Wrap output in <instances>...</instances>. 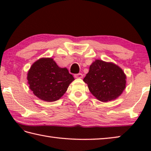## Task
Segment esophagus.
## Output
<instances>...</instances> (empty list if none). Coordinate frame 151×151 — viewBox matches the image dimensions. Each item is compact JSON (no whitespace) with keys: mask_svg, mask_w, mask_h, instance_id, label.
I'll use <instances>...</instances> for the list:
<instances>
[{"mask_svg":"<svg viewBox=\"0 0 151 151\" xmlns=\"http://www.w3.org/2000/svg\"><path fill=\"white\" fill-rule=\"evenodd\" d=\"M74 76H75V77L76 78H82L83 77V74L78 73V74H75V75H74Z\"/></svg>","mask_w":151,"mask_h":151,"instance_id":"obj_1","label":"esophagus"}]
</instances>
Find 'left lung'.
Here are the masks:
<instances>
[{"label": "left lung", "mask_w": 151, "mask_h": 151, "mask_svg": "<svg viewBox=\"0 0 151 151\" xmlns=\"http://www.w3.org/2000/svg\"><path fill=\"white\" fill-rule=\"evenodd\" d=\"M126 76L113 63L96 60L92 63L83 81L98 100L107 102L121 95L126 85Z\"/></svg>", "instance_id": "left-lung-1"}]
</instances>
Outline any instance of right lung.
I'll return each instance as SVG.
<instances>
[{
    "label": "right lung",
    "mask_w": 151,
    "mask_h": 151,
    "mask_svg": "<svg viewBox=\"0 0 151 151\" xmlns=\"http://www.w3.org/2000/svg\"><path fill=\"white\" fill-rule=\"evenodd\" d=\"M30 90L38 98L47 102L59 99L75 80L66 68H60L52 58H40L28 73Z\"/></svg>",
    "instance_id": "obj_1"
}]
</instances>
